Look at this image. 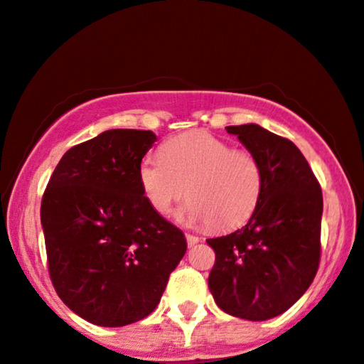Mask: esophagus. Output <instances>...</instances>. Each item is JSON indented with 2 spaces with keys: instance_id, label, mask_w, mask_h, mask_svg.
<instances>
[{
  "instance_id": "1",
  "label": "esophagus",
  "mask_w": 364,
  "mask_h": 364,
  "mask_svg": "<svg viewBox=\"0 0 364 364\" xmlns=\"http://www.w3.org/2000/svg\"><path fill=\"white\" fill-rule=\"evenodd\" d=\"M186 237V242H188V246H195V244H198L200 242V237H196V235H191V234H186L185 235Z\"/></svg>"
}]
</instances>
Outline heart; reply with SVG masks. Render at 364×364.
Instances as JSON below:
<instances>
[{
  "mask_svg": "<svg viewBox=\"0 0 364 364\" xmlns=\"http://www.w3.org/2000/svg\"><path fill=\"white\" fill-rule=\"evenodd\" d=\"M159 152L139 166L142 193L157 213H168L188 193L191 200L179 217L227 230L244 224L259 205L264 173L246 149L195 130L166 140Z\"/></svg>",
  "mask_w": 364,
  "mask_h": 364,
  "instance_id": "heart-1",
  "label": "heart"
}]
</instances>
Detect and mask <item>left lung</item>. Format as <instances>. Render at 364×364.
<instances>
[{
    "instance_id": "1",
    "label": "left lung",
    "mask_w": 364,
    "mask_h": 364,
    "mask_svg": "<svg viewBox=\"0 0 364 364\" xmlns=\"http://www.w3.org/2000/svg\"><path fill=\"white\" fill-rule=\"evenodd\" d=\"M259 159L264 185L242 229L208 239V288L224 312L247 321L283 314L307 291L321 262L322 190L300 149L256 124L227 127Z\"/></svg>"
}]
</instances>
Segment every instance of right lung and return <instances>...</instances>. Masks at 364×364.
Masks as SVG:
<instances>
[{"label":"right lung","instance_id":"1","mask_svg":"<svg viewBox=\"0 0 364 364\" xmlns=\"http://www.w3.org/2000/svg\"><path fill=\"white\" fill-rule=\"evenodd\" d=\"M157 137L115 129L69 149L42 196L49 277L85 321L122 327L159 304L186 239L149 205L139 166Z\"/></svg>","mask_w":364,"mask_h":364}]
</instances>
